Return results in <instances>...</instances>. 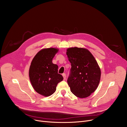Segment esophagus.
<instances>
[{
    "instance_id": "1",
    "label": "esophagus",
    "mask_w": 127,
    "mask_h": 127,
    "mask_svg": "<svg viewBox=\"0 0 127 127\" xmlns=\"http://www.w3.org/2000/svg\"><path fill=\"white\" fill-rule=\"evenodd\" d=\"M62 76H63V78H64V80H66V74H62Z\"/></svg>"
}]
</instances>
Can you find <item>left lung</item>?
Instances as JSON below:
<instances>
[{
    "mask_svg": "<svg viewBox=\"0 0 127 127\" xmlns=\"http://www.w3.org/2000/svg\"><path fill=\"white\" fill-rule=\"evenodd\" d=\"M66 55L71 63L70 74L67 83L76 96H90L99 85L101 70L94 57L86 48H68Z\"/></svg>",
    "mask_w": 127,
    "mask_h": 127,
    "instance_id": "left-lung-1",
    "label": "left lung"
}]
</instances>
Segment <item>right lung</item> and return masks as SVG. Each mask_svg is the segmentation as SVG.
<instances>
[{
  "instance_id": "right-lung-1",
  "label": "right lung",
  "mask_w": 127,
  "mask_h": 127,
  "mask_svg": "<svg viewBox=\"0 0 127 127\" xmlns=\"http://www.w3.org/2000/svg\"><path fill=\"white\" fill-rule=\"evenodd\" d=\"M58 51L56 48L41 49L33 58L30 66L29 76L32 87L44 97L53 94L58 83L63 80L58 73V66L52 61Z\"/></svg>"
}]
</instances>
